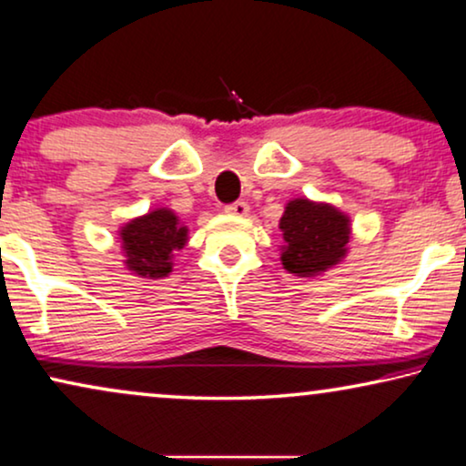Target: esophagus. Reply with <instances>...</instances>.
<instances>
[{
  "mask_svg": "<svg viewBox=\"0 0 466 466\" xmlns=\"http://www.w3.org/2000/svg\"><path fill=\"white\" fill-rule=\"evenodd\" d=\"M248 209H250V205H248L246 201H235L231 205H227V211L233 216H246Z\"/></svg>",
  "mask_w": 466,
  "mask_h": 466,
  "instance_id": "obj_1",
  "label": "esophagus"
}]
</instances>
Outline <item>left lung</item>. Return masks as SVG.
I'll list each match as a JSON object with an SVG mask.
<instances>
[{"label": "left lung", "mask_w": 466, "mask_h": 466, "mask_svg": "<svg viewBox=\"0 0 466 466\" xmlns=\"http://www.w3.org/2000/svg\"><path fill=\"white\" fill-rule=\"evenodd\" d=\"M280 228L285 235L282 265L291 274H321L347 255L349 218L331 205L295 198L282 214Z\"/></svg>", "instance_id": "left-lung-1"}]
</instances>
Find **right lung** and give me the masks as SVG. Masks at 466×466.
<instances>
[{"mask_svg":"<svg viewBox=\"0 0 466 466\" xmlns=\"http://www.w3.org/2000/svg\"><path fill=\"white\" fill-rule=\"evenodd\" d=\"M188 228L181 227L171 209H156L130 220L119 238L126 252V265L143 278H165L171 271V252L186 244Z\"/></svg>","mask_w":466,"mask_h":466,"instance_id":"right-lung-1","label":"right lung"}]
</instances>
